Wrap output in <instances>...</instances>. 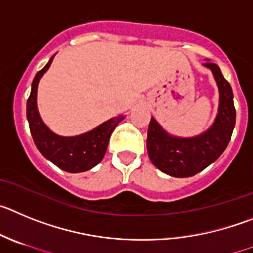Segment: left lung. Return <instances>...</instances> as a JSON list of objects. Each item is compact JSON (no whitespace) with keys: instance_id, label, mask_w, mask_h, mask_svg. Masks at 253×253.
Segmentation results:
<instances>
[{"instance_id":"1","label":"left lung","mask_w":253,"mask_h":253,"mask_svg":"<svg viewBox=\"0 0 253 253\" xmlns=\"http://www.w3.org/2000/svg\"><path fill=\"white\" fill-rule=\"evenodd\" d=\"M204 65L213 72L219 88V110L214 125L203 135L193 138L169 136L154 118L147 129L150 160L161 171L175 177L193 176L217 160L226 150L236 124L231 85L217 64L208 61Z\"/></svg>"}]
</instances>
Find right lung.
<instances>
[{"label": "right lung", "instance_id": "1", "mask_svg": "<svg viewBox=\"0 0 253 253\" xmlns=\"http://www.w3.org/2000/svg\"><path fill=\"white\" fill-rule=\"evenodd\" d=\"M54 56H51L46 65L36 73L33 81L30 97L27 99L26 113L30 126L34 142L44 158L55 164L61 170L68 172H82L92 169L103 159L107 151L108 141L113 129L124 120V116L111 118L97 128L74 136V137H61L50 131L39 116L36 107V93L40 78L49 69Z\"/></svg>", "mask_w": 253, "mask_h": 253}]
</instances>
